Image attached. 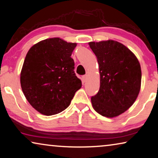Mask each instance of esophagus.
Instances as JSON below:
<instances>
[{
  "mask_svg": "<svg viewBox=\"0 0 158 158\" xmlns=\"http://www.w3.org/2000/svg\"><path fill=\"white\" fill-rule=\"evenodd\" d=\"M82 80H83L84 82H86V80H87V75H84L83 77H82Z\"/></svg>",
  "mask_w": 158,
  "mask_h": 158,
  "instance_id": "34e87169",
  "label": "esophagus"
}]
</instances>
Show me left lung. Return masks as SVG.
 Instances as JSON below:
<instances>
[{
	"label": "left lung",
	"instance_id": "obj_1",
	"mask_svg": "<svg viewBox=\"0 0 158 158\" xmlns=\"http://www.w3.org/2000/svg\"><path fill=\"white\" fill-rule=\"evenodd\" d=\"M89 44L97 57L101 76L99 91L91 97L93 107L102 116H119L139 96L141 84L139 62L128 48L116 41Z\"/></svg>",
	"mask_w": 158,
	"mask_h": 158
}]
</instances>
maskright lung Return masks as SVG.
I'll return each mask as SVG.
<instances>
[{"label": "right lung", "mask_w": 158, "mask_h": 158, "mask_svg": "<svg viewBox=\"0 0 158 158\" xmlns=\"http://www.w3.org/2000/svg\"><path fill=\"white\" fill-rule=\"evenodd\" d=\"M76 46V43L51 38L34 45L27 52L21 87L30 105L40 113L50 116L64 110L81 87L71 57Z\"/></svg>", "instance_id": "obj_1"}]
</instances>
